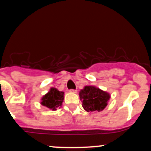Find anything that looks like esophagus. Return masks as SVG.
<instances>
[{"instance_id": "esophagus-1", "label": "esophagus", "mask_w": 151, "mask_h": 151, "mask_svg": "<svg viewBox=\"0 0 151 151\" xmlns=\"http://www.w3.org/2000/svg\"><path fill=\"white\" fill-rule=\"evenodd\" d=\"M70 92H71V93H77V90H75V89H70Z\"/></svg>"}]
</instances>
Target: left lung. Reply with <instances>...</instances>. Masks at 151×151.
<instances>
[{
    "mask_svg": "<svg viewBox=\"0 0 151 151\" xmlns=\"http://www.w3.org/2000/svg\"><path fill=\"white\" fill-rule=\"evenodd\" d=\"M79 98L86 111L100 112L108 104L111 95L95 86H85L79 91Z\"/></svg>",
    "mask_w": 151,
    "mask_h": 151,
    "instance_id": "1",
    "label": "left lung"
}]
</instances>
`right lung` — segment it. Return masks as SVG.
Returning a JSON list of instances; mask_svg holds the SVG:
<instances>
[{"label":"right lung","instance_id":"1","mask_svg":"<svg viewBox=\"0 0 151 151\" xmlns=\"http://www.w3.org/2000/svg\"><path fill=\"white\" fill-rule=\"evenodd\" d=\"M64 95L65 93L63 91H60L56 88L52 87L41 99L40 104L47 108L55 111L57 110V108L62 107Z\"/></svg>","mask_w":151,"mask_h":151}]
</instances>
